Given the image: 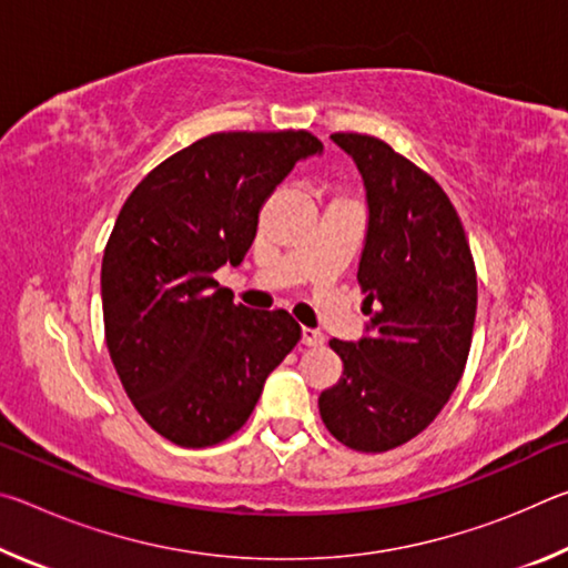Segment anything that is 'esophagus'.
Here are the masks:
<instances>
[{
  "label": "esophagus",
  "mask_w": 568,
  "mask_h": 568,
  "mask_svg": "<svg viewBox=\"0 0 568 568\" xmlns=\"http://www.w3.org/2000/svg\"><path fill=\"white\" fill-rule=\"evenodd\" d=\"M301 338H303V345H323L325 335L321 331H315V328H303Z\"/></svg>",
  "instance_id": "34e87169"
}]
</instances>
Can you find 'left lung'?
Instances as JSON below:
<instances>
[{
	"label": "left lung",
	"instance_id": "8db88e82",
	"mask_svg": "<svg viewBox=\"0 0 568 568\" xmlns=\"http://www.w3.org/2000/svg\"><path fill=\"white\" fill-rule=\"evenodd\" d=\"M331 138L355 160L368 195L358 285L371 335L331 341L343 376L318 408L343 446L383 454L428 428L464 376L476 265L454 203L426 170L371 134Z\"/></svg>",
	"mask_w": 568,
	"mask_h": 568
}]
</instances>
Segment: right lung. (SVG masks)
<instances>
[{
    "instance_id": "1",
    "label": "right lung",
    "mask_w": 568,
    "mask_h": 568,
    "mask_svg": "<svg viewBox=\"0 0 568 568\" xmlns=\"http://www.w3.org/2000/svg\"><path fill=\"white\" fill-rule=\"evenodd\" d=\"M321 150L307 130L215 132L124 200L102 257L104 341L132 406L170 444L205 448L243 428L301 341L291 313L235 305L215 273L243 261L267 195Z\"/></svg>"
}]
</instances>
